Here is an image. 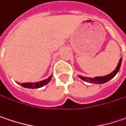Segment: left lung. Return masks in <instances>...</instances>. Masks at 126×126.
<instances>
[{
  "instance_id": "1",
  "label": "left lung",
  "mask_w": 126,
  "mask_h": 126,
  "mask_svg": "<svg viewBox=\"0 0 126 126\" xmlns=\"http://www.w3.org/2000/svg\"><path fill=\"white\" fill-rule=\"evenodd\" d=\"M121 62L122 58H121L120 60H119V63L118 64V65H117V67L115 68V69L112 72H111L110 74H109L108 75H105V76L103 77H96L94 78H89V77H85L79 75V77L81 78L82 80L87 82H91V83H95V84H103L105 82H108L110 79H112L116 75V74L118 72V71L120 69L121 65Z\"/></svg>"
}]
</instances>
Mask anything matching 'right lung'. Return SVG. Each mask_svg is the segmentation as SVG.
<instances>
[{
	"label": "right lung",
	"instance_id": "1",
	"mask_svg": "<svg viewBox=\"0 0 126 126\" xmlns=\"http://www.w3.org/2000/svg\"><path fill=\"white\" fill-rule=\"evenodd\" d=\"M51 75L49 77H48L47 79H44V80H42L40 82H27V83H21L20 85L24 87H26V88H31V89H36V88H40L41 87H43L44 85L48 84L50 82L51 79Z\"/></svg>",
	"mask_w": 126,
	"mask_h": 126
}]
</instances>
